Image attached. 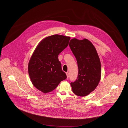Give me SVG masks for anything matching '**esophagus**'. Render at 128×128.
Segmentation results:
<instances>
[{"label":"esophagus","mask_w":128,"mask_h":128,"mask_svg":"<svg viewBox=\"0 0 128 128\" xmlns=\"http://www.w3.org/2000/svg\"><path fill=\"white\" fill-rule=\"evenodd\" d=\"M66 75H67V78H69V72H66Z\"/></svg>","instance_id":"1"}]
</instances>
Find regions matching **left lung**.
I'll use <instances>...</instances> for the list:
<instances>
[{"mask_svg": "<svg viewBox=\"0 0 128 128\" xmlns=\"http://www.w3.org/2000/svg\"><path fill=\"white\" fill-rule=\"evenodd\" d=\"M69 46L76 57L78 68V78L70 83L73 92L85 96L98 86L101 78V63L96 50L87 39L70 40Z\"/></svg>", "mask_w": 128, "mask_h": 128, "instance_id": "8db88e82", "label": "left lung"}]
</instances>
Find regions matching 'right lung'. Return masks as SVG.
Returning a JSON list of instances; mask_svg holds the SVG:
<instances>
[{"label": "right lung", "mask_w": 128, "mask_h": 128, "mask_svg": "<svg viewBox=\"0 0 128 128\" xmlns=\"http://www.w3.org/2000/svg\"><path fill=\"white\" fill-rule=\"evenodd\" d=\"M70 37L55 34L42 40L34 51L28 65L33 85L44 93L54 90L67 78L61 68L58 54L69 44Z\"/></svg>", "instance_id": "add662e5"}]
</instances>
